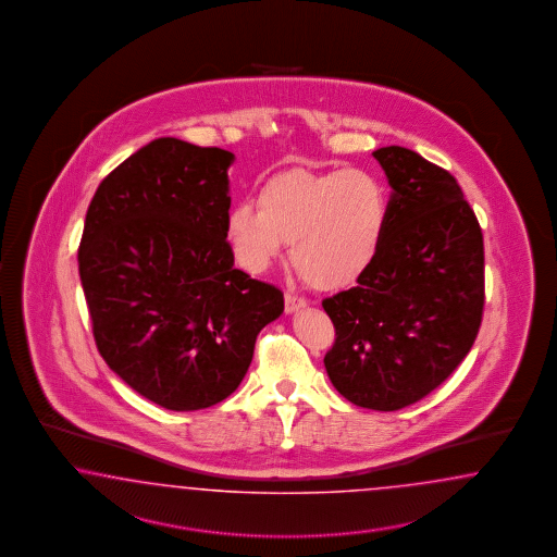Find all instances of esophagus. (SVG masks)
<instances>
[{
	"label": "esophagus",
	"mask_w": 557,
	"mask_h": 557,
	"mask_svg": "<svg viewBox=\"0 0 557 557\" xmlns=\"http://www.w3.org/2000/svg\"><path fill=\"white\" fill-rule=\"evenodd\" d=\"M308 304L306 298L302 296H298V294H292V292H286V312L287 314H292V312H296V310H300Z\"/></svg>",
	"instance_id": "34e87169"
}]
</instances>
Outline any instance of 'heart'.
Segmentation results:
<instances>
[{
  "label": "heart",
  "mask_w": 557,
  "mask_h": 557,
  "mask_svg": "<svg viewBox=\"0 0 557 557\" xmlns=\"http://www.w3.org/2000/svg\"><path fill=\"white\" fill-rule=\"evenodd\" d=\"M257 206L236 203L226 240L245 270L261 273L292 245V263L310 286L341 289L370 270L388 220L384 186L363 169L287 171L259 189Z\"/></svg>",
  "instance_id": "b5f03b06"
}]
</instances>
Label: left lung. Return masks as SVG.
<instances>
[{
	"mask_svg": "<svg viewBox=\"0 0 557 557\" xmlns=\"http://www.w3.org/2000/svg\"><path fill=\"white\" fill-rule=\"evenodd\" d=\"M394 194L380 251L357 286L324 298V368L349 403L398 410L441 386L478 337L484 238L456 177L405 147L373 151Z\"/></svg>",
	"mask_w": 557,
	"mask_h": 557,
	"instance_id": "8db88e82",
	"label": "left lung"
}]
</instances>
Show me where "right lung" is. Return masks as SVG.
Returning <instances> with one entry per match:
<instances>
[{
  "mask_svg": "<svg viewBox=\"0 0 557 557\" xmlns=\"http://www.w3.org/2000/svg\"><path fill=\"white\" fill-rule=\"evenodd\" d=\"M235 154L157 138L103 177L87 208L79 275L110 370L168 410L231 396L280 287L236 270L226 240Z\"/></svg>",
  "mask_w": 557,
  "mask_h": 557,
  "instance_id": "obj_1",
  "label": "right lung"
}]
</instances>
